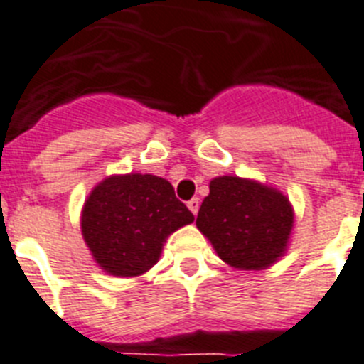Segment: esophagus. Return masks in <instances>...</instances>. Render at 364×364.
I'll use <instances>...</instances> for the list:
<instances>
[{"instance_id":"esophagus-1","label":"esophagus","mask_w":364,"mask_h":364,"mask_svg":"<svg viewBox=\"0 0 364 364\" xmlns=\"http://www.w3.org/2000/svg\"><path fill=\"white\" fill-rule=\"evenodd\" d=\"M188 208H189V211L193 213V215H196V213H198V209H200L198 198H191V200H189Z\"/></svg>"}]
</instances>
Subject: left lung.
Listing matches in <instances>:
<instances>
[{
  "mask_svg": "<svg viewBox=\"0 0 364 364\" xmlns=\"http://www.w3.org/2000/svg\"><path fill=\"white\" fill-rule=\"evenodd\" d=\"M196 228L232 269L263 271L287 252L294 208L272 186L236 175L216 176L200 205Z\"/></svg>",
  "mask_w": 364,
  "mask_h": 364,
  "instance_id": "obj_1",
  "label": "left lung"
}]
</instances>
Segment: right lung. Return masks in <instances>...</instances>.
<instances>
[{
    "instance_id": "right-lung-1",
    "label": "right lung",
    "mask_w": 364,
    "mask_h": 364,
    "mask_svg": "<svg viewBox=\"0 0 364 364\" xmlns=\"http://www.w3.org/2000/svg\"><path fill=\"white\" fill-rule=\"evenodd\" d=\"M195 220L168 180L155 175H109L90 191L81 232L106 274L135 278L160 259L169 235Z\"/></svg>"
}]
</instances>
